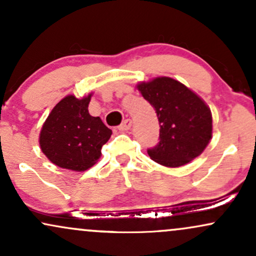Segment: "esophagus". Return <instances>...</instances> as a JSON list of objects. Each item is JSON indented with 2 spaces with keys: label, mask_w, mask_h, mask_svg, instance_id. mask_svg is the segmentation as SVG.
<instances>
[{
  "label": "esophagus",
  "mask_w": 256,
  "mask_h": 256,
  "mask_svg": "<svg viewBox=\"0 0 256 256\" xmlns=\"http://www.w3.org/2000/svg\"><path fill=\"white\" fill-rule=\"evenodd\" d=\"M132 126V120L131 119H125L124 122H122V125L118 126V128L120 131H128L130 130Z\"/></svg>",
  "instance_id": "1"
}]
</instances>
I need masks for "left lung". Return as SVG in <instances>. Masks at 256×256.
Segmentation results:
<instances>
[{
    "label": "left lung",
    "mask_w": 256,
    "mask_h": 256,
    "mask_svg": "<svg viewBox=\"0 0 256 256\" xmlns=\"http://www.w3.org/2000/svg\"><path fill=\"white\" fill-rule=\"evenodd\" d=\"M138 90L154 107L160 136L148 155L160 165L179 167L198 158L212 137V114L207 104L178 80L160 77L140 83Z\"/></svg>",
    "instance_id": "obj_1"
}]
</instances>
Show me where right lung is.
Segmentation results:
<instances>
[{"instance_id":"add662e5","label":"right lung","mask_w":256,"mask_h":256,"mask_svg":"<svg viewBox=\"0 0 256 256\" xmlns=\"http://www.w3.org/2000/svg\"><path fill=\"white\" fill-rule=\"evenodd\" d=\"M91 95L82 100L66 96L52 108L40 136L42 152L52 164L72 171H85L101 156L112 130L88 110Z\"/></svg>"}]
</instances>
